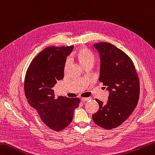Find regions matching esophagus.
I'll list each match as a JSON object with an SVG mask.
<instances>
[{
    "instance_id": "esophagus-1",
    "label": "esophagus",
    "mask_w": 155,
    "mask_h": 155,
    "mask_svg": "<svg viewBox=\"0 0 155 155\" xmlns=\"http://www.w3.org/2000/svg\"><path fill=\"white\" fill-rule=\"evenodd\" d=\"M90 99H91L90 97H82L81 100L82 101H89Z\"/></svg>"
}]
</instances>
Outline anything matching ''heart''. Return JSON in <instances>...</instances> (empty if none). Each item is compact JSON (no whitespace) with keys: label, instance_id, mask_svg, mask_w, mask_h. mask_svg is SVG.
<instances>
[{"label":"heart","instance_id":"obj_1","mask_svg":"<svg viewBox=\"0 0 155 155\" xmlns=\"http://www.w3.org/2000/svg\"><path fill=\"white\" fill-rule=\"evenodd\" d=\"M75 56L77 57L78 61L83 65L84 67L89 64H93L95 61V57L94 54L87 49L85 47H82L78 50L75 54ZM71 64V60L66 58L64 62V70L68 68V66Z\"/></svg>","mask_w":155,"mask_h":155}]
</instances>
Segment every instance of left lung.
<instances>
[{"instance_id":"8db88e82","label":"left lung","mask_w":155,"mask_h":155,"mask_svg":"<svg viewBox=\"0 0 155 155\" xmlns=\"http://www.w3.org/2000/svg\"><path fill=\"white\" fill-rule=\"evenodd\" d=\"M101 59L99 81L110 91L108 100L99 104L93 115L97 125L107 130L116 128L130 117L138 104L140 83L132 59L115 45L107 42L94 44Z\"/></svg>"}]
</instances>
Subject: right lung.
Wrapping results in <instances>:
<instances>
[{
  "label": "right lung",
  "instance_id": "add662e5",
  "mask_svg": "<svg viewBox=\"0 0 155 155\" xmlns=\"http://www.w3.org/2000/svg\"><path fill=\"white\" fill-rule=\"evenodd\" d=\"M73 46H50L36 56L27 70L24 90L28 104L48 128L61 131L71 123L79 98L54 95L53 87L64 78L66 56Z\"/></svg>",
  "mask_w": 155,
  "mask_h": 155
}]
</instances>
